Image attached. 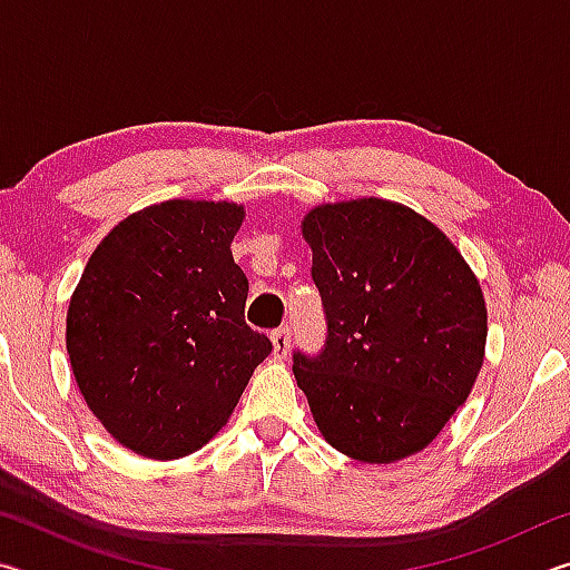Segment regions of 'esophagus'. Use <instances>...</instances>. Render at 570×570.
<instances>
[{"mask_svg":"<svg viewBox=\"0 0 570 570\" xmlns=\"http://www.w3.org/2000/svg\"><path fill=\"white\" fill-rule=\"evenodd\" d=\"M272 344H274V356L276 360H284L288 354V344H292V332L282 326V330L272 332Z\"/></svg>","mask_w":570,"mask_h":570,"instance_id":"34e87169","label":"esophagus"}]
</instances>
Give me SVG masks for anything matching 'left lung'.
I'll return each mask as SVG.
<instances>
[{"label":"left lung","mask_w":570,"mask_h":570,"mask_svg":"<svg viewBox=\"0 0 570 570\" xmlns=\"http://www.w3.org/2000/svg\"><path fill=\"white\" fill-rule=\"evenodd\" d=\"M312 278L326 342L294 352L324 440L387 465L440 435L468 400L485 356L488 308L455 244L412 208L356 198L308 210Z\"/></svg>","instance_id":"obj_1"}]
</instances>
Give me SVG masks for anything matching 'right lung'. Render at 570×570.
<instances>
[{
    "label": "right lung",
    "mask_w": 570,
    "mask_h": 570,
    "mask_svg": "<svg viewBox=\"0 0 570 570\" xmlns=\"http://www.w3.org/2000/svg\"><path fill=\"white\" fill-rule=\"evenodd\" d=\"M246 210L163 200L92 250L67 308V354L85 402L122 448L186 458L228 422L272 354L244 320L248 278L230 254Z\"/></svg>",
    "instance_id": "obj_1"
}]
</instances>
